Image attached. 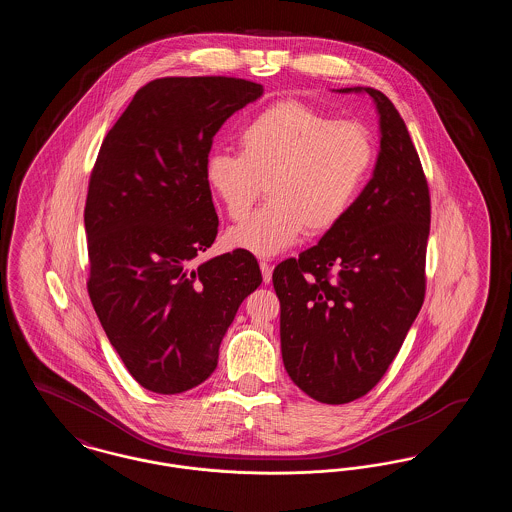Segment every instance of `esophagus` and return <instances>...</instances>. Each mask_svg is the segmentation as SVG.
Segmentation results:
<instances>
[{
  "label": "esophagus",
  "instance_id": "34e87169",
  "mask_svg": "<svg viewBox=\"0 0 512 512\" xmlns=\"http://www.w3.org/2000/svg\"><path fill=\"white\" fill-rule=\"evenodd\" d=\"M259 267H261V272H263V282L268 284V282H270V278H272V267H270V263H267V261H261V263H259Z\"/></svg>",
  "mask_w": 512,
  "mask_h": 512
}]
</instances>
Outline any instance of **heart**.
<instances>
[{
    "instance_id": "b5f03b06",
    "label": "heart",
    "mask_w": 512,
    "mask_h": 512,
    "mask_svg": "<svg viewBox=\"0 0 512 512\" xmlns=\"http://www.w3.org/2000/svg\"><path fill=\"white\" fill-rule=\"evenodd\" d=\"M240 155L215 151L205 180L226 215L242 220L267 186L270 203L228 232V244L257 257L292 247L303 230L326 234L347 217L372 171L376 146L357 121H336L282 99L245 124Z\"/></svg>"
}]
</instances>
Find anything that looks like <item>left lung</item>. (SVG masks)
I'll use <instances>...</instances> for the list:
<instances>
[{
  "label": "left lung",
  "mask_w": 512,
  "mask_h": 512,
  "mask_svg": "<svg viewBox=\"0 0 512 512\" xmlns=\"http://www.w3.org/2000/svg\"><path fill=\"white\" fill-rule=\"evenodd\" d=\"M380 113L374 176L336 228L272 272L284 366L299 390L328 405L372 390L399 353L426 293L430 188L390 99Z\"/></svg>",
  "instance_id": "left-lung-1"
}]
</instances>
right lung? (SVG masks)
<instances>
[{
	"label": "right lung",
	"instance_id": "obj_1",
	"mask_svg": "<svg viewBox=\"0 0 512 512\" xmlns=\"http://www.w3.org/2000/svg\"><path fill=\"white\" fill-rule=\"evenodd\" d=\"M263 94L234 76L147 82L107 132L84 207L88 293L132 378L174 395L205 382L242 301L261 282L244 249L199 267L219 232L205 180L224 121Z\"/></svg>",
	"mask_w": 512,
	"mask_h": 512
}]
</instances>
